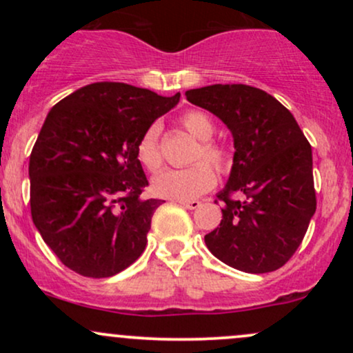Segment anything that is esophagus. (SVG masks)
Here are the masks:
<instances>
[{"instance_id":"34e87169","label":"esophagus","mask_w":353,"mask_h":353,"mask_svg":"<svg viewBox=\"0 0 353 353\" xmlns=\"http://www.w3.org/2000/svg\"><path fill=\"white\" fill-rule=\"evenodd\" d=\"M177 202H179L182 208H185V209H197V208H201V202L199 201H177Z\"/></svg>"}]
</instances>
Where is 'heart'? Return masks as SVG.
Wrapping results in <instances>:
<instances>
[{
  "label": "heart",
  "mask_w": 353,
  "mask_h": 353,
  "mask_svg": "<svg viewBox=\"0 0 353 353\" xmlns=\"http://www.w3.org/2000/svg\"><path fill=\"white\" fill-rule=\"evenodd\" d=\"M181 123L190 136L201 141L199 149L194 156V163H199V160H205L206 163L190 165L188 169H165L154 177L152 190L157 196L165 197V199L192 201L216 185L217 176L210 166L212 165L221 172L228 171L230 157L222 145L210 141L216 132V128L208 114L201 111H189L182 116ZM159 136L161 124L152 123L141 136L136 148L139 163L151 172H156L163 165ZM209 163L211 164L210 166Z\"/></svg>",
  "instance_id": "1"
}]
</instances>
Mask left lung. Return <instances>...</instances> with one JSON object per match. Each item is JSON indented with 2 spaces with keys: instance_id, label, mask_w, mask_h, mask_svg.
Instances as JSON below:
<instances>
[{
  "instance_id": "8db88e82",
  "label": "left lung",
  "mask_w": 353,
  "mask_h": 353,
  "mask_svg": "<svg viewBox=\"0 0 353 353\" xmlns=\"http://www.w3.org/2000/svg\"><path fill=\"white\" fill-rule=\"evenodd\" d=\"M232 132L234 164L222 221L204 237L219 261L249 274L281 267L301 245L315 214L312 148L285 106L247 84H212L185 91Z\"/></svg>"
}]
</instances>
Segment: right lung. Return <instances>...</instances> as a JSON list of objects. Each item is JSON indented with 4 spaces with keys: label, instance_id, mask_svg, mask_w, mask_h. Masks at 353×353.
Masks as SVG:
<instances>
[{
    "label": "right lung",
    "instance_id": "obj_1",
    "mask_svg": "<svg viewBox=\"0 0 353 353\" xmlns=\"http://www.w3.org/2000/svg\"><path fill=\"white\" fill-rule=\"evenodd\" d=\"M124 83H92L48 112L30 156L31 217L71 270L103 279L139 259L154 210L136 148L179 103Z\"/></svg>",
    "mask_w": 353,
    "mask_h": 353
}]
</instances>
